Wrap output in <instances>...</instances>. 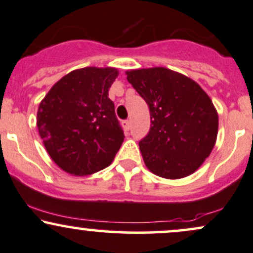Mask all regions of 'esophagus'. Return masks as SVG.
I'll use <instances>...</instances> for the list:
<instances>
[{"mask_svg": "<svg viewBox=\"0 0 253 253\" xmlns=\"http://www.w3.org/2000/svg\"><path fill=\"white\" fill-rule=\"evenodd\" d=\"M123 128H124L125 132H128L129 128H130V123L128 120L123 121Z\"/></svg>", "mask_w": 253, "mask_h": 253, "instance_id": "esophagus-1", "label": "esophagus"}]
</instances>
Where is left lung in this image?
<instances>
[{
	"instance_id": "1",
	"label": "left lung",
	"mask_w": 253,
	"mask_h": 253,
	"mask_svg": "<svg viewBox=\"0 0 253 253\" xmlns=\"http://www.w3.org/2000/svg\"><path fill=\"white\" fill-rule=\"evenodd\" d=\"M126 75L150 108L151 129L139 143L147 169L168 179L195 172L213 151L219 129L207 92L185 75L161 66Z\"/></svg>"
}]
</instances>
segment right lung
Here are the masks:
<instances>
[{
	"mask_svg": "<svg viewBox=\"0 0 253 253\" xmlns=\"http://www.w3.org/2000/svg\"><path fill=\"white\" fill-rule=\"evenodd\" d=\"M117 68L76 69L60 78L39 104L37 127L48 156L72 176H88L112 163L124 132L108 97Z\"/></svg>",
	"mask_w": 253,
	"mask_h": 253,
	"instance_id": "1",
	"label": "right lung"
}]
</instances>
